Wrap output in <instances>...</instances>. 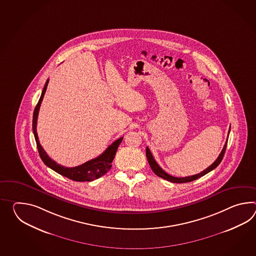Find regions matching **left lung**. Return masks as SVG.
<instances>
[{"mask_svg": "<svg viewBox=\"0 0 256 256\" xmlns=\"http://www.w3.org/2000/svg\"><path fill=\"white\" fill-rule=\"evenodd\" d=\"M230 130H228V134H230ZM228 134L227 140L225 142V145H224V147L222 148V152H220V154L218 155V159H216V160H215V162H214L210 166V167H208L206 170H203V172H201L200 174H194V176H191L186 177L172 176L168 174L166 172H164V170H162V169L160 167L158 164L155 162V160H154V156H152V154L150 152V148L147 147V148H146V156H147L148 164H150V168L152 169L154 174H155L156 176H158L160 177V178L165 179V180H167V181H169V182H176V184L192 182L194 180H196V179H198L200 177L204 176V174H206L208 172H210L211 170H214V169L216 168V166L222 162V159H223V157H224V154H225V152H226V148H227Z\"/></svg>", "mask_w": 256, "mask_h": 256, "instance_id": "obj_1", "label": "left lung"}]
</instances>
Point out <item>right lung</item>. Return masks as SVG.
I'll return each instance as SVG.
<instances>
[{
	"instance_id": "add662e5",
	"label": "right lung",
	"mask_w": 256,
	"mask_h": 256,
	"mask_svg": "<svg viewBox=\"0 0 256 256\" xmlns=\"http://www.w3.org/2000/svg\"><path fill=\"white\" fill-rule=\"evenodd\" d=\"M48 80H50L48 79L46 82V84L43 88L40 101L36 106L34 114H33V132H34V140L36 142V147L38 150L40 158L48 167H50V169L55 170L56 172L62 174L63 176L67 177L68 179H72L76 182H91L96 179H98L99 177L106 174L112 167L111 164L114 160L118 148L123 140V136H121L118 140L113 142L101 155H99L96 158L88 160L79 166L70 168V167H65L62 165L58 164L55 160H53L52 158L48 157V155L44 150V148H42L40 140H38V133H36L38 112H40V106H41V102H42L46 87H48Z\"/></svg>"
}]
</instances>
